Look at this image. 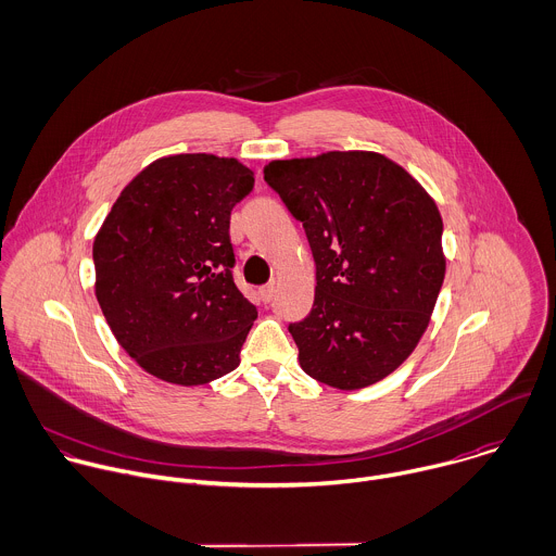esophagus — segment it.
Returning <instances> with one entry per match:
<instances>
[{
    "mask_svg": "<svg viewBox=\"0 0 556 556\" xmlns=\"http://www.w3.org/2000/svg\"><path fill=\"white\" fill-rule=\"evenodd\" d=\"M275 283H268V286H264V288H260V296H262V301L264 303H270L273 301V296H275Z\"/></svg>",
    "mask_w": 556,
    "mask_h": 556,
    "instance_id": "1",
    "label": "esophagus"
}]
</instances>
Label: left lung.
I'll return each instance as SVG.
<instances>
[{"instance_id": "left-lung-1", "label": "left lung", "mask_w": 556, "mask_h": 556, "mask_svg": "<svg viewBox=\"0 0 556 556\" xmlns=\"http://www.w3.org/2000/svg\"><path fill=\"white\" fill-rule=\"evenodd\" d=\"M264 179L316 262L312 312L288 327L301 368L340 390L381 381L416 349L444 283L435 201L372 151L275 160Z\"/></svg>"}]
</instances>
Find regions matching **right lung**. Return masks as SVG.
<instances>
[{
	"label": "right lung",
	"mask_w": 556,
	"mask_h": 556,
	"mask_svg": "<svg viewBox=\"0 0 556 556\" xmlns=\"http://www.w3.org/2000/svg\"><path fill=\"white\" fill-rule=\"evenodd\" d=\"M233 157L155 160L121 192L94 244L99 307L149 375L203 386L240 364L257 309L233 281L229 218L253 190Z\"/></svg>",
	"instance_id": "obj_1"
}]
</instances>
